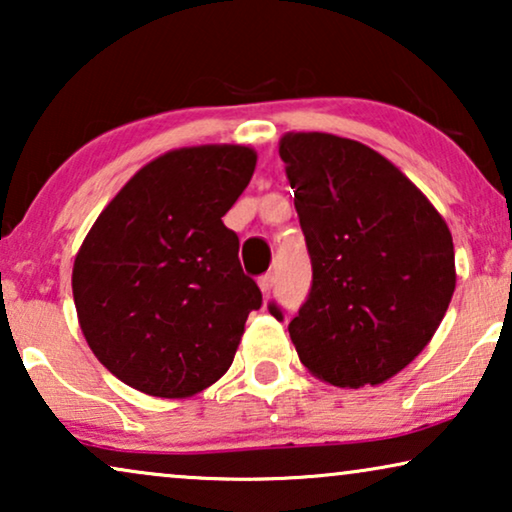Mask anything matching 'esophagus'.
<instances>
[{"instance_id": "obj_1", "label": "esophagus", "mask_w": 512, "mask_h": 512, "mask_svg": "<svg viewBox=\"0 0 512 512\" xmlns=\"http://www.w3.org/2000/svg\"><path fill=\"white\" fill-rule=\"evenodd\" d=\"M272 284H275V275H272V272H265V275L258 277V286H261L263 296H268L272 291Z\"/></svg>"}]
</instances>
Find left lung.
Segmentation results:
<instances>
[{
	"mask_svg": "<svg viewBox=\"0 0 512 512\" xmlns=\"http://www.w3.org/2000/svg\"><path fill=\"white\" fill-rule=\"evenodd\" d=\"M279 156L312 263L310 293L289 324L300 361L335 387L389 380L429 345L450 305V228L366 144L289 132ZM268 310L284 321L275 300Z\"/></svg>",
	"mask_w": 512,
	"mask_h": 512,
	"instance_id": "1",
	"label": "left lung"
}]
</instances>
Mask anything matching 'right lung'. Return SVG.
<instances>
[{
	"label": "right lung",
	"mask_w": 512,
	"mask_h": 512,
	"mask_svg": "<svg viewBox=\"0 0 512 512\" xmlns=\"http://www.w3.org/2000/svg\"><path fill=\"white\" fill-rule=\"evenodd\" d=\"M254 167L249 146L165 153L121 188L83 240L72 272L81 331L128 387L186 398L233 363L263 296L223 216Z\"/></svg>",
	"instance_id": "obj_1"
}]
</instances>
